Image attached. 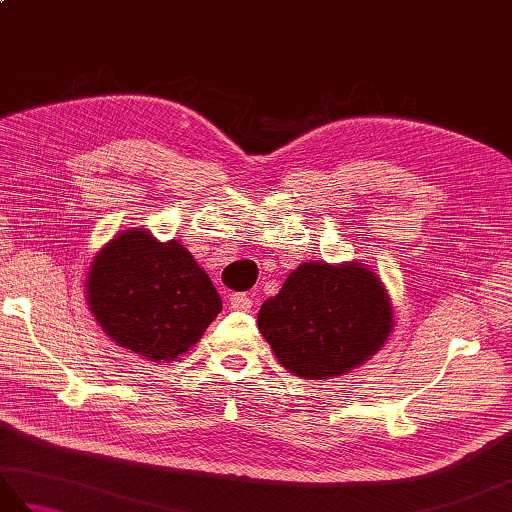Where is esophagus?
Returning <instances> with one entry per match:
<instances>
[{
    "instance_id": "obj_1",
    "label": "esophagus",
    "mask_w": 512,
    "mask_h": 512,
    "mask_svg": "<svg viewBox=\"0 0 512 512\" xmlns=\"http://www.w3.org/2000/svg\"><path fill=\"white\" fill-rule=\"evenodd\" d=\"M228 308L239 310V312H250L253 310V299L244 295V292H235V295L228 297Z\"/></svg>"
}]
</instances>
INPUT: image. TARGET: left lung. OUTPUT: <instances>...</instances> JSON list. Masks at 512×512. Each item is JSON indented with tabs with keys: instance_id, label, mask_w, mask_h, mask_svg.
Masks as SVG:
<instances>
[{
	"instance_id": "1",
	"label": "left lung",
	"mask_w": 512,
	"mask_h": 512,
	"mask_svg": "<svg viewBox=\"0 0 512 512\" xmlns=\"http://www.w3.org/2000/svg\"><path fill=\"white\" fill-rule=\"evenodd\" d=\"M257 325L279 363L301 378L350 372L385 343L394 323L380 279L356 264H301Z\"/></svg>"
}]
</instances>
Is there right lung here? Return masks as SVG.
<instances>
[{
	"label": "right lung",
	"mask_w": 512,
	"mask_h": 512,
	"mask_svg": "<svg viewBox=\"0 0 512 512\" xmlns=\"http://www.w3.org/2000/svg\"><path fill=\"white\" fill-rule=\"evenodd\" d=\"M88 303L105 334L149 361H173L222 312L209 275L178 242L143 228L114 237L96 255Z\"/></svg>",
	"instance_id": "add662e5"
}]
</instances>
